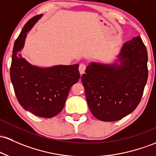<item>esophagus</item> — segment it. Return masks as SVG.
I'll return each instance as SVG.
<instances>
[{"label":"esophagus","mask_w":156,"mask_h":156,"mask_svg":"<svg viewBox=\"0 0 156 156\" xmlns=\"http://www.w3.org/2000/svg\"><path fill=\"white\" fill-rule=\"evenodd\" d=\"M86 68H87V66L84 64H80L79 65V68H78V69H79L80 74H81V75L83 74V73H85V70H86Z\"/></svg>","instance_id":"esophagus-1"}]
</instances>
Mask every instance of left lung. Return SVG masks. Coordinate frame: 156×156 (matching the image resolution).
<instances>
[{"instance_id": "left-lung-1", "label": "left lung", "mask_w": 156, "mask_h": 156, "mask_svg": "<svg viewBox=\"0 0 156 156\" xmlns=\"http://www.w3.org/2000/svg\"><path fill=\"white\" fill-rule=\"evenodd\" d=\"M147 48L138 36L123 44L120 64L87 66L81 81L89 108L97 119L119 121L136 109L147 81Z\"/></svg>"}]
</instances>
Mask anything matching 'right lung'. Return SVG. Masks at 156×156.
I'll use <instances>...</instances> for the list:
<instances>
[{"mask_svg": "<svg viewBox=\"0 0 156 156\" xmlns=\"http://www.w3.org/2000/svg\"><path fill=\"white\" fill-rule=\"evenodd\" d=\"M43 15L26 23L15 42L10 78L15 95L23 109L41 118H52L62 110L71 87L78 81V64L42 68L30 64L20 54L27 32Z\"/></svg>", "mask_w": 156, "mask_h": 156, "instance_id": "add662e5", "label": "right lung"}]
</instances>
